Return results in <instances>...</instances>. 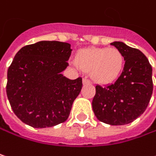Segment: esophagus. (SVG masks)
I'll return each instance as SVG.
<instances>
[{
    "instance_id": "34e87169",
    "label": "esophagus",
    "mask_w": 156,
    "mask_h": 156,
    "mask_svg": "<svg viewBox=\"0 0 156 156\" xmlns=\"http://www.w3.org/2000/svg\"><path fill=\"white\" fill-rule=\"evenodd\" d=\"M83 83L85 85V84L90 83V81H89L88 79H86V78H83Z\"/></svg>"
}]
</instances>
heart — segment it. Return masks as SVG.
I'll use <instances>...</instances> for the list:
<instances>
[{"mask_svg":"<svg viewBox=\"0 0 156 156\" xmlns=\"http://www.w3.org/2000/svg\"><path fill=\"white\" fill-rule=\"evenodd\" d=\"M75 65L90 72L95 83L106 85L114 83L124 66L122 53L116 48H86L75 55Z\"/></svg>","mask_w":156,"mask_h":156,"instance_id":"1","label":"heart"}]
</instances>
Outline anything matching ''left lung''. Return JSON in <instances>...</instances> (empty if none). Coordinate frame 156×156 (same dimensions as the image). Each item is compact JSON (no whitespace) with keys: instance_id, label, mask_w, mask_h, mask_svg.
Segmentation results:
<instances>
[{"instance_id":"8db88e82","label":"left lung","mask_w":156,"mask_h":156,"mask_svg":"<svg viewBox=\"0 0 156 156\" xmlns=\"http://www.w3.org/2000/svg\"><path fill=\"white\" fill-rule=\"evenodd\" d=\"M124 58L123 70L115 83L96 86L92 100L95 115L110 125L132 122L147 109L153 93L152 66L147 57L138 49L122 41L111 43Z\"/></svg>"}]
</instances>
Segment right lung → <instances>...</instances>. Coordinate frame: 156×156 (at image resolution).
I'll return each instance as SVG.
<instances>
[{
	"mask_svg": "<svg viewBox=\"0 0 156 156\" xmlns=\"http://www.w3.org/2000/svg\"><path fill=\"white\" fill-rule=\"evenodd\" d=\"M71 45L41 41L18 50L8 69L7 96L15 115L34 128L53 127L70 115L83 81L61 73L68 66Z\"/></svg>",
	"mask_w": 156,
	"mask_h": 156,
	"instance_id": "1",
	"label": "right lung"
}]
</instances>
